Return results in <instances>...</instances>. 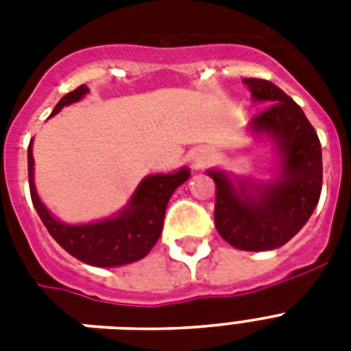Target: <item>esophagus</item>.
<instances>
[{
	"label": "esophagus",
	"instance_id": "obj_1",
	"mask_svg": "<svg viewBox=\"0 0 351 351\" xmlns=\"http://www.w3.org/2000/svg\"><path fill=\"white\" fill-rule=\"evenodd\" d=\"M209 160H211V151L209 149H198L197 153H195L193 164H195V167H204Z\"/></svg>",
	"mask_w": 351,
	"mask_h": 351
}]
</instances>
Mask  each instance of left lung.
<instances>
[{
  "label": "left lung",
  "instance_id": "obj_1",
  "mask_svg": "<svg viewBox=\"0 0 351 351\" xmlns=\"http://www.w3.org/2000/svg\"><path fill=\"white\" fill-rule=\"evenodd\" d=\"M253 101L267 104L250 121L256 136L266 134L280 154L278 178L267 184L237 182L222 171L215 180V226L237 250L280 247L302 230L313 213L322 187V151L315 129L297 104L267 80L245 78Z\"/></svg>",
  "mask_w": 351,
  "mask_h": 351
}]
</instances>
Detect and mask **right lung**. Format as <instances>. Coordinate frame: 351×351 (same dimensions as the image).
I'll return each mask as SVG.
<instances>
[{
  "instance_id": "obj_1",
  "label": "right lung",
  "mask_w": 351,
  "mask_h": 351,
  "mask_svg": "<svg viewBox=\"0 0 351 351\" xmlns=\"http://www.w3.org/2000/svg\"><path fill=\"white\" fill-rule=\"evenodd\" d=\"M87 93L89 89L85 85H80L78 89H74L58 101L51 117L62 111V107L82 100ZM27 158H29L30 198L41 222L45 224L52 239L67 253L85 264L98 267L123 266L147 255L162 234L165 208L171 195L191 175L189 169L184 167L171 175L145 176L120 215L93 224L71 226L54 219L36 193L32 142L29 145Z\"/></svg>"
}]
</instances>
